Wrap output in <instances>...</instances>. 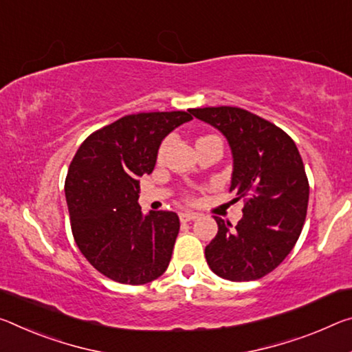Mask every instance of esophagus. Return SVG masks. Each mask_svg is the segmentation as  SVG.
Listing matches in <instances>:
<instances>
[{"instance_id":"34e87169","label":"esophagus","mask_w":352,"mask_h":352,"mask_svg":"<svg viewBox=\"0 0 352 352\" xmlns=\"http://www.w3.org/2000/svg\"><path fill=\"white\" fill-rule=\"evenodd\" d=\"M180 221L182 222H189V221H194V219H197L199 217V213H194V211H182L180 214Z\"/></svg>"}]
</instances>
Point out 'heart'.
<instances>
[{
	"instance_id": "1",
	"label": "heart",
	"mask_w": 352,
	"mask_h": 352,
	"mask_svg": "<svg viewBox=\"0 0 352 352\" xmlns=\"http://www.w3.org/2000/svg\"><path fill=\"white\" fill-rule=\"evenodd\" d=\"M170 144H172V138H166L164 141H163V144H161V147H160V152H158V156H160V160L163 158L164 156V153L167 152V148L170 147Z\"/></svg>"
}]
</instances>
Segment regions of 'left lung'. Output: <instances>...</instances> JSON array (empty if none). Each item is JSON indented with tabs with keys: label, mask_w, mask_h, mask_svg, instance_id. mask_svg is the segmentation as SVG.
Returning a JSON list of instances; mask_svg holds the SVG:
<instances>
[{
	"label": "left lung",
	"mask_w": 352,
	"mask_h": 352,
	"mask_svg": "<svg viewBox=\"0 0 352 352\" xmlns=\"http://www.w3.org/2000/svg\"><path fill=\"white\" fill-rule=\"evenodd\" d=\"M219 130L233 156L230 191L244 200L233 227L216 217L217 233L205 248L211 271L232 282L266 276L292 252L302 230L309 180L302 158L285 131L233 106L189 109Z\"/></svg>",
	"instance_id": "left-lung-1"
}]
</instances>
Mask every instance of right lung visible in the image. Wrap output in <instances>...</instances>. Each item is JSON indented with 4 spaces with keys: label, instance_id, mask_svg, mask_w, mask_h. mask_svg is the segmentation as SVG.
Masks as SVG:
<instances>
[{
    "label": "right lung",
    "instance_id": "obj_1",
    "mask_svg": "<svg viewBox=\"0 0 352 352\" xmlns=\"http://www.w3.org/2000/svg\"><path fill=\"white\" fill-rule=\"evenodd\" d=\"M189 120L185 111L125 116L92 133L72 160L65 178L72 233L111 280L142 285L169 266L180 219L174 211L142 213L139 177L152 174L163 139Z\"/></svg>",
    "mask_w": 352,
    "mask_h": 352
}]
</instances>
